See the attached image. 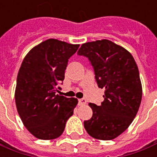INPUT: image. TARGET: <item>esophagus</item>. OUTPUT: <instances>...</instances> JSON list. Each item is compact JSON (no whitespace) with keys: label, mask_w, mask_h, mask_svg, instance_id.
Returning <instances> with one entry per match:
<instances>
[{"label":"esophagus","mask_w":157,"mask_h":157,"mask_svg":"<svg viewBox=\"0 0 157 157\" xmlns=\"http://www.w3.org/2000/svg\"><path fill=\"white\" fill-rule=\"evenodd\" d=\"M78 104H79V105H86V100H85V99H80V100H78Z\"/></svg>","instance_id":"34e87169"}]
</instances>
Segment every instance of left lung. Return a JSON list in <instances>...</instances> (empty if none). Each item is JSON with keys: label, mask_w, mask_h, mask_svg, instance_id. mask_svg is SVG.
I'll list each match as a JSON object with an SVG mask.
<instances>
[{"label": "left lung", "mask_w": 157, "mask_h": 157, "mask_svg": "<svg viewBox=\"0 0 157 157\" xmlns=\"http://www.w3.org/2000/svg\"><path fill=\"white\" fill-rule=\"evenodd\" d=\"M78 54L91 61L100 88H105V100L90 103L91 118L84 127L91 137L111 140L128 128L142 100V84L137 64L126 48L109 40L82 44Z\"/></svg>", "instance_id": "8db88e82"}]
</instances>
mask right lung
<instances>
[{"mask_svg":"<svg viewBox=\"0 0 157 157\" xmlns=\"http://www.w3.org/2000/svg\"><path fill=\"white\" fill-rule=\"evenodd\" d=\"M79 44L48 39L26 55L17 77L15 104L25 127L37 139L61 136L78 105L76 98L56 94L65 78L68 59Z\"/></svg>","mask_w":157,"mask_h":157,"instance_id":"1","label":"right lung"}]
</instances>
